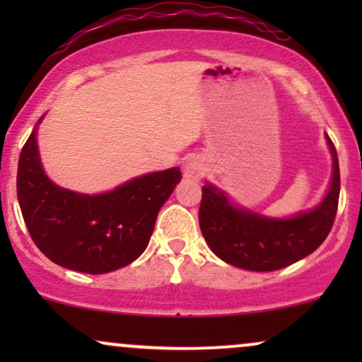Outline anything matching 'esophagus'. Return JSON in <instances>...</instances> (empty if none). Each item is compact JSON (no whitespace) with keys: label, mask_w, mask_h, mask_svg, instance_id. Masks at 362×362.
Returning <instances> with one entry per match:
<instances>
[{"label":"esophagus","mask_w":362,"mask_h":362,"mask_svg":"<svg viewBox=\"0 0 362 362\" xmlns=\"http://www.w3.org/2000/svg\"><path fill=\"white\" fill-rule=\"evenodd\" d=\"M182 173H184L185 178L197 180V178H201L202 173H204V165H202L201 160L190 158L189 161H185L184 167H182Z\"/></svg>","instance_id":"obj_1"}]
</instances>
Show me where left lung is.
<instances>
[{"label": "left lung", "instance_id": "1", "mask_svg": "<svg viewBox=\"0 0 362 362\" xmlns=\"http://www.w3.org/2000/svg\"><path fill=\"white\" fill-rule=\"evenodd\" d=\"M332 156V177L317 206L293 216H267L236 204L224 190L206 182L199 207L202 236L214 255L253 272L288 267L313 253L330 233L340 194L339 158L325 134Z\"/></svg>", "mask_w": 362, "mask_h": 362}]
</instances>
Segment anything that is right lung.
Listing matches in <instances>:
<instances>
[{"label": "right lung", "instance_id": "right-lung-1", "mask_svg": "<svg viewBox=\"0 0 362 362\" xmlns=\"http://www.w3.org/2000/svg\"><path fill=\"white\" fill-rule=\"evenodd\" d=\"M44 115L20 153L16 173L32 240L49 260L71 271L107 274L126 267L146 250L156 216L180 182V168L144 173L100 194L64 189L40 161L37 132Z\"/></svg>", "mask_w": 362, "mask_h": 362}]
</instances>
